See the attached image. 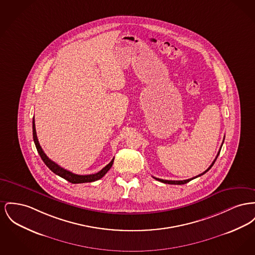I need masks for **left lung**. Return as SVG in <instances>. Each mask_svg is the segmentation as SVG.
Returning <instances> with one entry per match:
<instances>
[{"label":"left lung","mask_w":255,"mask_h":255,"mask_svg":"<svg viewBox=\"0 0 255 255\" xmlns=\"http://www.w3.org/2000/svg\"><path fill=\"white\" fill-rule=\"evenodd\" d=\"M223 144H224V141H223ZM223 144H222V146H223ZM222 146H221V149H222ZM220 152H221V150L219 151V153H218V155H217V157H216V159L214 160V162L212 163V165H210L209 167L204 171V172H202L201 174H199V175H197V176H195V177H193V178H191V179H187V180H164V179H159V178H156V177H153V178H155L156 180H158V181H160V182H163V183H165V184H171V185H183V184H186V183H188V182H190L191 180L195 179V178H197V177H199V176H201V175H203L204 173H206L208 170H209L210 168L213 166V165L215 164V162H216V160H217V158H218V156H219V154H220Z\"/></svg>","instance_id":"8db88e82"}]
</instances>
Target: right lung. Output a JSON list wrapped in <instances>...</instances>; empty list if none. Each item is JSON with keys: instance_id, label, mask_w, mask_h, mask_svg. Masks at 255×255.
<instances>
[{"instance_id": "obj_1", "label": "right lung", "mask_w": 255, "mask_h": 255, "mask_svg": "<svg viewBox=\"0 0 255 255\" xmlns=\"http://www.w3.org/2000/svg\"><path fill=\"white\" fill-rule=\"evenodd\" d=\"M32 135H33V141L35 144V147L37 149L38 154L40 155L42 161L54 173H56L57 175L60 176L63 179L67 180L68 182L72 183V184H79V183H88V182H93L96 180L101 179L106 173L108 172V170L112 167V165L114 164V159L111 161V163H109L106 165L105 167H103L99 172L95 173V174H89V175H79L75 174L67 169H64L63 167H61L58 164H56L55 162H53L52 160H50L47 156H46L44 151L41 148L38 139H37V135H36V131H35V124H34V118L32 120Z\"/></svg>"}]
</instances>
